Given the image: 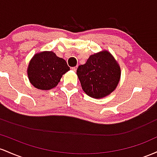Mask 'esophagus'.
Here are the masks:
<instances>
[{"instance_id":"1","label":"esophagus","mask_w":157,"mask_h":157,"mask_svg":"<svg viewBox=\"0 0 157 157\" xmlns=\"http://www.w3.org/2000/svg\"><path fill=\"white\" fill-rule=\"evenodd\" d=\"M71 70H73V71L75 72V71H76V70H77V67H73L71 68Z\"/></svg>"}]
</instances>
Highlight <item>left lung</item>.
Here are the masks:
<instances>
[{"label":"left lung","instance_id":"left-lung-1","mask_svg":"<svg viewBox=\"0 0 157 157\" xmlns=\"http://www.w3.org/2000/svg\"><path fill=\"white\" fill-rule=\"evenodd\" d=\"M76 74L82 90L94 98H101L115 90L121 77L119 63L107 50L91 55Z\"/></svg>","mask_w":157,"mask_h":157}]
</instances>
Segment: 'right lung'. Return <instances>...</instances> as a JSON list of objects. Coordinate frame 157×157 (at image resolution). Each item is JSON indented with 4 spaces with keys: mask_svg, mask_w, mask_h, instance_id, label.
<instances>
[{
    "mask_svg": "<svg viewBox=\"0 0 157 157\" xmlns=\"http://www.w3.org/2000/svg\"><path fill=\"white\" fill-rule=\"evenodd\" d=\"M70 70L66 61L52 51L35 54L29 61L27 75L29 82L37 89L48 90L56 87L62 75Z\"/></svg>",
    "mask_w": 157,
    "mask_h": 157,
    "instance_id": "1",
    "label": "right lung"
}]
</instances>
